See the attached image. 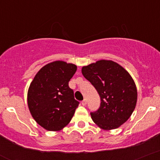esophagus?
I'll list each match as a JSON object with an SVG mask.
<instances>
[{
	"label": "esophagus",
	"instance_id": "34e87169",
	"mask_svg": "<svg viewBox=\"0 0 160 160\" xmlns=\"http://www.w3.org/2000/svg\"><path fill=\"white\" fill-rule=\"evenodd\" d=\"M86 104H87V100L85 98V99H84L83 101L82 102V105H86Z\"/></svg>",
	"mask_w": 160,
	"mask_h": 160
}]
</instances>
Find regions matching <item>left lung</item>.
Here are the masks:
<instances>
[{
	"label": "left lung",
	"mask_w": 160,
	"mask_h": 160,
	"mask_svg": "<svg viewBox=\"0 0 160 160\" xmlns=\"http://www.w3.org/2000/svg\"><path fill=\"white\" fill-rule=\"evenodd\" d=\"M82 72L101 98L98 109L90 113L94 122L105 130L116 129L126 122L137 102L136 84L129 72L110 60L82 67Z\"/></svg>",
	"instance_id": "left-lung-1"
}]
</instances>
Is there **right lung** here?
Returning <instances> with one entry per match:
<instances>
[{
  "label": "right lung",
  "mask_w": 160,
  "mask_h": 160,
  "mask_svg": "<svg viewBox=\"0 0 160 160\" xmlns=\"http://www.w3.org/2000/svg\"><path fill=\"white\" fill-rule=\"evenodd\" d=\"M77 66L62 61L44 65L36 74L28 92V105L34 119L48 131H59L70 122L79 102L68 82Z\"/></svg>",
  "instance_id": "1"
}]
</instances>
